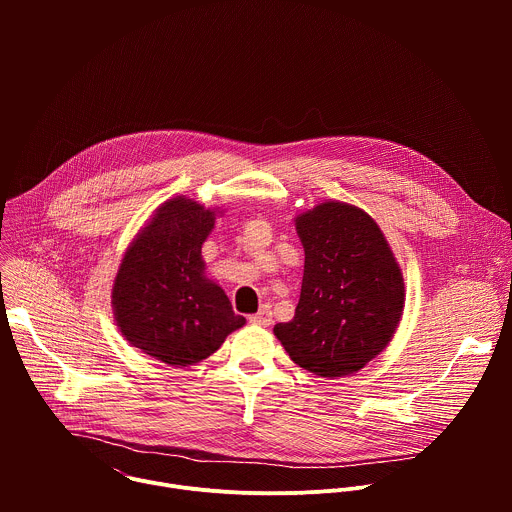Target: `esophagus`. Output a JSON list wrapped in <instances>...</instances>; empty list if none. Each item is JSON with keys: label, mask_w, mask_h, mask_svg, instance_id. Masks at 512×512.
Returning a JSON list of instances; mask_svg holds the SVG:
<instances>
[{"label": "esophagus", "mask_w": 512, "mask_h": 512, "mask_svg": "<svg viewBox=\"0 0 512 512\" xmlns=\"http://www.w3.org/2000/svg\"><path fill=\"white\" fill-rule=\"evenodd\" d=\"M249 322L255 324V326H269L271 324V310L269 308H261L257 314L249 316Z\"/></svg>", "instance_id": "esophagus-1"}]
</instances>
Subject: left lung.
<instances>
[{
	"label": "left lung",
	"mask_w": 512,
	"mask_h": 512,
	"mask_svg": "<svg viewBox=\"0 0 512 512\" xmlns=\"http://www.w3.org/2000/svg\"><path fill=\"white\" fill-rule=\"evenodd\" d=\"M304 245L302 294L294 320L273 334L302 369L338 379L379 356L401 322V267L373 216L324 200L296 216Z\"/></svg>",
	"instance_id": "obj_1"
}]
</instances>
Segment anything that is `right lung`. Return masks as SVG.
<instances>
[{
    "label": "right lung",
    "mask_w": 512,
    "mask_h": 512,
    "mask_svg": "<svg viewBox=\"0 0 512 512\" xmlns=\"http://www.w3.org/2000/svg\"><path fill=\"white\" fill-rule=\"evenodd\" d=\"M221 208L188 196L160 204L125 249L111 306L123 338L170 367H188L245 326L225 289L206 277L202 245Z\"/></svg>",
    "instance_id": "1"
}]
</instances>
